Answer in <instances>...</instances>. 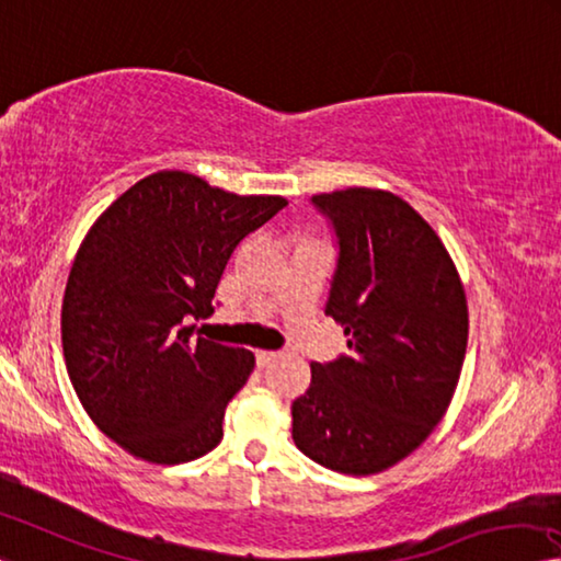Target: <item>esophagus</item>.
<instances>
[{
  "label": "esophagus",
  "instance_id": "esophagus-1",
  "mask_svg": "<svg viewBox=\"0 0 561 561\" xmlns=\"http://www.w3.org/2000/svg\"><path fill=\"white\" fill-rule=\"evenodd\" d=\"M279 357V354L277 352H266V350H260V352H256V367H270V364L274 362V359H277Z\"/></svg>",
  "mask_w": 561,
  "mask_h": 561
}]
</instances>
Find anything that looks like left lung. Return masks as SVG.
Wrapping results in <instances>:
<instances>
[{"mask_svg":"<svg viewBox=\"0 0 561 561\" xmlns=\"http://www.w3.org/2000/svg\"><path fill=\"white\" fill-rule=\"evenodd\" d=\"M340 260L327 317L350 354L312 364L291 437L317 465L369 477L412 455L455 397L469 334L465 284L437 232L392 192L314 194Z\"/></svg>","mask_w":561,"mask_h":561,"instance_id":"8db88e82","label":"left lung"}]
</instances>
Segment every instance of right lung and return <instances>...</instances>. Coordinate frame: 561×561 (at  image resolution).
Wrapping results in <instances>:
<instances>
[{
	"mask_svg": "<svg viewBox=\"0 0 561 561\" xmlns=\"http://www.w3.org/2000/svg\"><path fill=\"white\" fill-rule=\"evenodd\" d=\"M287 199L234 194L162 169L106 207L77 249L61 299L72 387L100 430L149 465H182L225 437L254 354L194 336L247 234Z\"/></svg>",
	"mask_w": 561,
	"mask_h": 561,
	"instance_id": "add662e5",
	"label": "right lung"
}]
</instances>
